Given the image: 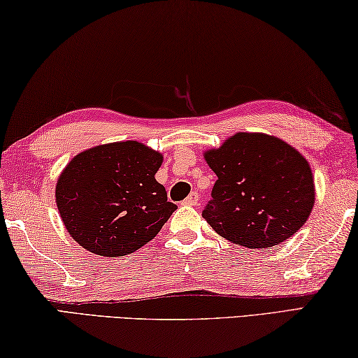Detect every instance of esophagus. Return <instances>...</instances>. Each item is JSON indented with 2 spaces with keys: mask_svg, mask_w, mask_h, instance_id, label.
Masks as SVG:
<instances>
[{
  "mask_svg": "<svg viewBox=\"0 0 358 358\" xmlns=\"http://www.w3.org/2000/svg\"><path fill=\"white\" fill-rule=\"evenodd\" d=\"M199 194H197V192H191V194L186 197L185 199V206H191V207H194V206H197V203H199Z\"/></svg>",
  "mask_w": 358,
  "mask_h": 358,
  "instance_id": "obj_1",
  "label": "esophagus"
}]
</instances>
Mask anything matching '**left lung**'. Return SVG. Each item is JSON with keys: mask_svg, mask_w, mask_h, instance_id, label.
<instances>
[{"mask_svg": "<svg viewBox=\"0 0 358 358\" xmlns=\"http://www.w3.org/2000/svg\"><path fill=\"white\" fill-rule=\"evenodd\" d=\"M217 173L202 217L226 241L248 248L279 245L303 228L315 201L310 167L275 137L239 132L206 152Z\"/></svg>", "mask_w": 358, "mask_h": 358, "instance_id": "8db88e82", "label": "left lung"}]
</instances>
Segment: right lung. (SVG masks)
I'll return each instance as SVG.
<instances>
[{
	"instance_id": "obj_1",
	"label": "right lung",
	"mask_w": 358,
	"mask_h": 358,
	"mask_svg": "<svg viewBox=\"0 0 358 358\" xmlns=\"http://www.w3.org/2000/svg\"><path fill=\"white\" fill-rule=\"evenodd\" d=\"M162 155L138 141L79 152L62 172L55 201L66 231L101 257H122L155 239L177 206L155 175Z\"/></svg>"
}]
</instances>
